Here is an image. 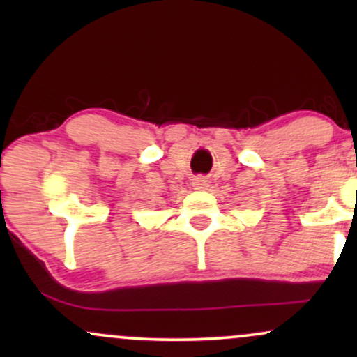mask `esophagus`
<instances>
[{"label": "esophagus", "mask_w": 357, "mask_h": 357, "mask_svg": "<svg viewBox=\"0 0 357 357\" xmlns=\"http://www.w3.org/2000/svg\"><path fill=\"white\" fill-rule=\"evenodd\" d=\"M192 188H195V190H198V191L206 190V188H208L206 178H203V176H198V178L192 179Z\"/></svg>", "instance_id": "34e87169"}]
</instances>
